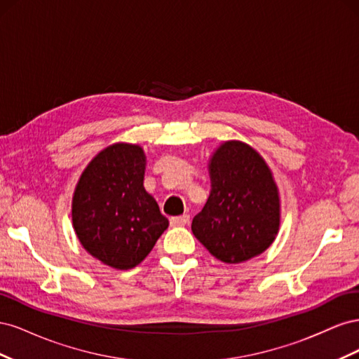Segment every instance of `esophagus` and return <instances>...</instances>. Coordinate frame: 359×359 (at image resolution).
Returning <instances> with one entry per match:
<instances>
[{"mask_svg": "<svg viewBox=\"0 0 359 359\" xmlns=\"http://www.w3.org/2000/svg\"><path fill=\"white\" fill-rule=\"evenodd\" d=\"M190 220V215L187 214H182L178 217H170V226H186Z\"/></svg>", "mask_w": 359, "mask_h": 359, "instance_id": "34e87169", "label": "esophagus"}]
</instances>
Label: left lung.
<instances>
[{
  "instance_id": "8db88e82",
  "label": "left lung",
  "mask_w": 359,
  "mask_h": 359,
  "mask_svg": "<svg viewBox=\"0 0 359 359\" xmlns=\"http://www.w3.org/2000/svg\"><path fill=\"white\" fill-rule=\"evenodd\" d=\"M211 191L191 231L224 264H241L274 243L280 194L264 157L241 140H226L208 161Z\"/></svg>"
}]
</instances>
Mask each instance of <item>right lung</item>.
<instances>
[{
    "instance_id": "right-lung-1",
    "label": "right lung",
    "mask_w": 359,
    "mask_h": 359,
    "mask_svg": "<svg viewBox=\"0 0 359 359\" xmlns=\"http://www.w3.org/2000/svg\"><path fill=\"white\" fill-rule=\"evenodd\" d=\"M145 166L142 147L112 144L88 163L73 193L76 236L93 257L115 269L142 262L169 226L144 187Z\"/></svg>"
}]
</instances>
